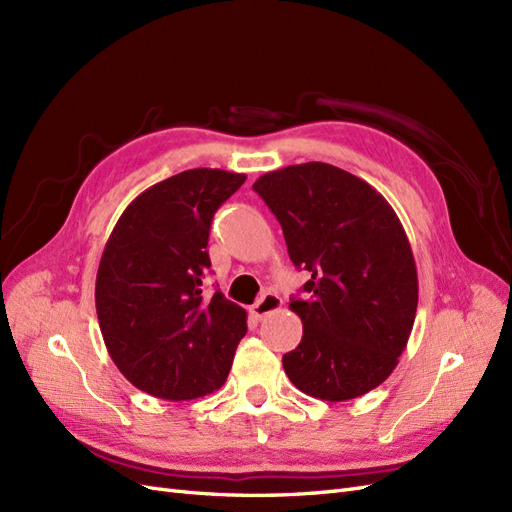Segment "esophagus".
<instances>
[{"label":"esophagus","instance_id":"obj_1","mask_svg":"<svg viewBox=\"0 0 512 512\" xmlns=\"http://www.w3.org/2000/svg\"><path fill=\"white\" fill-rule=\"evenodd\" d=\"M280 307H282V299L277 297V294H273V292H267V294H262L260 301H256V303L250 307V312H252L254 318L262 320L267 314L277 312V309H280Z\"/></svg>","mask_w":512,"mask_h":512}]
</instances>
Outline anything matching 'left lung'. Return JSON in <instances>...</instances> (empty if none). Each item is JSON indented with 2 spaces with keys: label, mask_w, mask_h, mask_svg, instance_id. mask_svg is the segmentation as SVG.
I'll use <instances>...</instances> for the list:
<instances>
[{
  "label": "left lung",
  "mask_w": 512,
  "mask_h": 512,
  "mask_svg": "<svg viewBox=\"0 0 512 512\" xmlns=\"http://www.w3.org/2000/svg\"><path fill=\"white\" fill-rule=\"evenodd\" d=\"M254 192L282 224L294 267L309 280L290 309L301 344L284 354L299 391L346 401L393 374L416 316L418 277L397 213L346 170L307 162L265 173Z\"/></svg>",
  "instance_id": "8db88e82"
}]
</instances>
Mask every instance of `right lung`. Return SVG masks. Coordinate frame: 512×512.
<instances>
[{
  "mask_svg": "<svg viewBox=\"0 0 512 512\" xmlns=\"http://www.w3.org/2000/svg\"><path fill=\"white\" fill-rule=\"evenodd\" d=\"M247 177L192 168L138 194L100 258L96 312L108 354L136 389L168 401L218 391L247 314L205 275L213 213Z\"/></svg>",
  "mask_w": 512,
  "mask_h": 512,
  "instance_id": "right-lung-1",
  "label": "right lung"
}]
</instances>
